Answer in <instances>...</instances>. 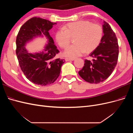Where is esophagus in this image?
<instances>
[{"mask_svg":"<svg viewBox=\"0 0 133 133\" xmlns=\"http://www.w3.org/2000/svg\"><path fill=\"white\" fill-rule=\"evenodd\" d=\"M75 59L74 58H65V61L66 62H68V61H73Z\"/></svg>","mask_w":133,"mask_h":133,"instance_id":"34e87169","label":"esophagus"}]
</instances>
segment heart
Wrapping results in <instances>:
<instances>
[{"label": "heart", "mask_w": 133, "mask_h": 133, "mask_svg": "<svg viewBox=\"0 0 133 133\" xmlns=\"http://www.w3.org/2000/svg\"><path fill=\"white\" fill-rule=\"evenodd\" d=\"M103 35L102 26L88 21H80L68 24L59 29L55 39L63 48L69 45L71 38H74L75 44L68 46L63 52L66 57L75 58L85 52L89 53L97 48Z\"/></svg>", "instance_id": "heart-1"}]
</instances>
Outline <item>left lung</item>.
<instances>
[{"label": "left lung", "instance_id": "8db88e82", "mask_svg": "<svg viewBox=\"0 0 133 133\" xmlns=\"http://www.w3.org/2000/svg\"><path fill=\"white\" fill-rule=\"evenodd\" d=\"M104 35L99 46L92 51L91 61L85 60L82 69L78 73L85 81L98 84L110 75L117 64L119 46L115 34L108 23L104 21Z\"/></svg>", "mask_w": 133, "mask_h": 133}]
</instances>
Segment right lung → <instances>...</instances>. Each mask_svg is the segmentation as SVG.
I'll return each instance as SVG.
<instances>
[{"instance_id":"obj_1","label":"right lung","mask_w":133,"mask_h":133,"mask_svg":"<svg viewBox=\"0 0 133 133\" xmlns=\"http://www.w3.org/2000/svg\"><path fill=\"white\" fill-rule=\"evenodd\" d=\"M57 23L33 17L28 20L20 29L16 39V54L24 74L30 82L45 86L53 83L59 76L65 60L54 59L59 51L49 33ZM38 37L47 40L44 49L38 53L30 54L25 48L26 44Z\"/></svg>"}]
</instances>
